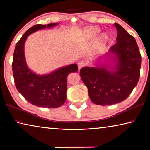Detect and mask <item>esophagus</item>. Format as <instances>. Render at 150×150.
I'll return each mask as SVG.
<instances>
[{"label": "esophagus", "mask_w": 150, "mask_h": 150, "mask_svg": "<svg viewBox=\"0 0 150 150\" xmlns=\"http://www.w3.org/2000/svg\"><path fill=\"white\" fill-rule=\"evenodd\" d=\"M78 67H79V69H81V68L85 67V66L87 65V62H85L84 60H81L79 61V62H78Z\"/></svg>", "instance_id": "1"}]
</instances>
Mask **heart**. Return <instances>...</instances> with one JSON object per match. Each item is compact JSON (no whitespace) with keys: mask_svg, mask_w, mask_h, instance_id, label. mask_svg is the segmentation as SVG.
Here are the masks:
<instances>
[{"mask_svg":"<svg viewBox=\"0 0 150 150\" xmlns=\"http://www.w3.org/2000/svg\"><path fill=\"white\" fill-rule=\"evenodd\" d=\"M100 30L98 27L96 26H88L84 30V34L85 36L87 39L93 40L95 39L97 36V35L99 34ZM108 37L105 34H102L99 35L98 38V42L100 44H103L107 41Z\"/></svg>","mask_w":150,"mask_h":150,"instance_id":"heart-1","label":"heart"}]
</instances>
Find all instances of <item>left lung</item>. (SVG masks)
Masks as SVG:
<instances>
[{"mask_svg":"<svg viewBox=\"0 0 150 150\" xmlns=\"http://www.w3.org/2000/svg\"><path fill=\"white\" fill-rule=\"evenodd\" d=\"M116 43L106 55H114L112 67H84L80 75L87 86L91 101L98 105H114L130 95L140 75L142 57L134 38L117 23ZM112 56V55H111ZM109 69V70L108 69Z\"/></svg>","mask_w":150,"mask_h":150,"instance_id":"obj_1","label":"left lung"}]
</instances>
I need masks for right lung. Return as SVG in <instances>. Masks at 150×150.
Instances as JSON below:
<instances>
[{
	"label": "right lung",
	"mask_w": 150,
	"mask_h": 150,
	"mask_svg": "<svg viewBox=\"0 0 150 150\" xmlns=\"http://www.w3.org/2000/svg\"><path fill=\"white\" fill-rule=\"evenodd\" d=\"M57 24L52 23L33 26L17 42L14 52L12 66L17 90L32 105L40 107L52 108L62 106L67 98V76L78 70L77 64H72L59 68L49 74L40 75L28 67L24 52L27 37L38 30L52 28Z\"/></svg>",
	"instance_id": "right-lung-1"
}]
</instances>
